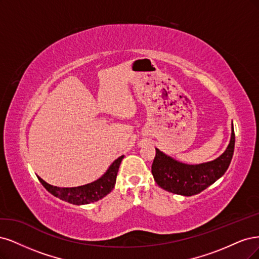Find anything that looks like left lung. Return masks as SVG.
<instances>
[{
    "mask_svg": "<svg viewBox=\"0 0 259 259\" xmlns=\"http://www.w3.org/2000/svg\"><path fill=\"white\" fill-rule=\"evenodd\" d=\"M235 149V130L232 126L230 143L218 159L202 164L190 165L173 160L156 148L152 164L155 182L161 188L173 194L193 196L212 185L227 171Z\"/></svg>",
    "mask_w": 259,
    "mask_h": 259,
    "instance_id": "obj_1",
    "label": "left lung"
}]
</instances>
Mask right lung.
Here are the masks:
<instances>
[{
	"instance_id": "right-lung-1",
	"label": "right lung",
	"mask_w": 259,
	"mask_h": 259,
	"mask_svg": "<svg viewBox=\"0 0 259 259\" xmlns=\"http://www.w3.org/2000/svg\"><path fill=\"white\" fill-rule=\"evenodd\" d=\"M122 158L123 156L117 158V159L112 163L110 168H108V170L104 173V175H102V178H100L99 180L84 186L62 188L49 185L38 177L37 179L41 183V185L46 188V190H48L49 193L54 195L55 197L63 200V201L77 205L88 204L91 202L98 201V200L111 193L115 186L116 178H117L119 164L122 160Z\"/></svg>"
}]
</instances>
